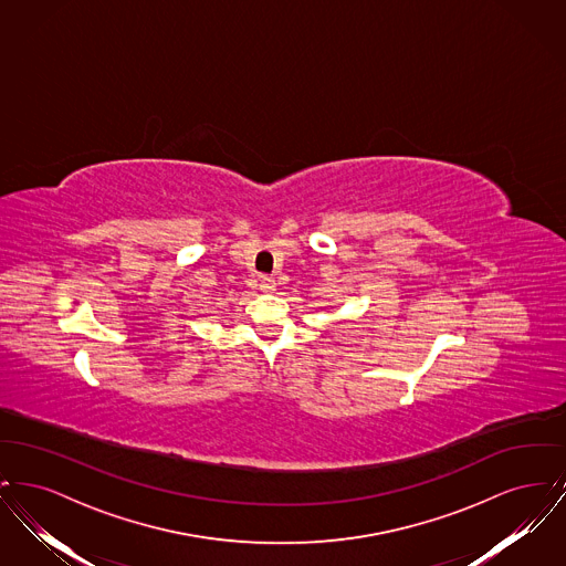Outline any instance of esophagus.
I'll return each instance as SVG.
<instances>
[{"label":"esophagus","mask_w":566,"mask_h":566,"mask_svg":"<svg viewBox=\"0 0 566 566\" xmlns=\"http://www.w3.org/2000/svg\"><path fill=\"white\" fill-rule=\"evenodd\" d=\"M261 291L263 293H271V291H275V280L273 277H270V275H261Z\"/></svg>","instance_id":"1"}]
</instances>
